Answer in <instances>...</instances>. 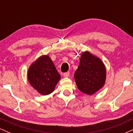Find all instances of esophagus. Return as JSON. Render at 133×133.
<instances>
[{
    "label": "esophagus",
    "mask_w": 133,
    "mask_h": 133,
    "mask_svg": "<svg viewBox=\"0 0 133 133\" xmlns=\"http://www.w3.org/2000/svg\"><path fill=\"white\" fill-rule=\"evenodd\" d=\"M69 74H70L69 72H67L64 73L63 75H64V76L65 77H69Z\"/></svg>",
    "instance_id": "34e87169"
}]
</instances>
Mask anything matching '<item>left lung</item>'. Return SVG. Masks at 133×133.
Returning <instances> with one entry per match:
<instances>
[{"label": "left lung", "instance_id": "1", "mask_svg": "<svg viewBox=\"0 0 133 133\" xmlns=\"http://www.w3.org/2000/svg\"><path fill=\"white\" fill-rule=\"evenodd\" d=\"M74 79L81 92L92 95L104 84L106 69L103 62L89 52H85L81 56Z\"/></svg>", "mask_w": 133, "mask_h": 133}]
</instances>
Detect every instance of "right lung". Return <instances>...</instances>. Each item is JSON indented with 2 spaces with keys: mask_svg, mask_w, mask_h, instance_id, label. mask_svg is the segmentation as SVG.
Returning <instances> with one entry per match:
<instances>
[{
  "mask_svg": "<svg viewBox=\"0 0 133 133\" xmlns=\"http://www.w3.org/2000/svg\"><path fill=\"white\" fill-rule=\"evenodd\" d=\"M60 79V74L47 56H41L29 69L28 79L30 85L43 95L52 92Z\"/></svg>",
  "mask_w": 133,
  "mask_h": 133,
  "instance_id": "1",
  "label": "right lung"
}]
</instances>
